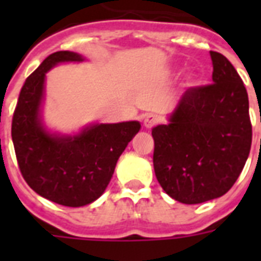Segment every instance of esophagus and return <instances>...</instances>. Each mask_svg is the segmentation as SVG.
<instances>
[{
    "label": "esophagus",
    "instance_id": "1",
    "mask_svg": "<svg viewBox=\"0 0 261 261\" xmlns=\"http://www.w3.org/2000/svg\"><path fill=\"white\" fill-rule=\"evenodd\" d=\"M157 122H159V118L153 114L146 115V116L143 118V126L146 127V128H151V127L157 124Z\"/></svg>",
    "mask_w": 261,
    "mask_h": 261
}]
</instances>
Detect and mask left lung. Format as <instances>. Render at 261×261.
<instances>
[{
	"label": "left lung",
	"mask_w": 261,
	"mask_h": 261,
	"mask_svg": "<svg viewBox=\"0 0 261 261\" xmlns=\"http://www.w3.org/2000/svg\"><path fill=\"white\" fill-rule=\"evenodd\" d=\"M213 84L181 94L168 124L151 130L155 177L171 198L198 204L222 196L239 178L252 143L249 100L243 80L210 51Z\"/></svg>",
	"instance_id": "8db88e82"
}]
</instances>
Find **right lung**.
Returning <instances> with one entry per match:
<instances>
[{
    "instance_id": "add662e5",
    "label": "right lung",
    "mask_w": 261,
    "mask_h": 261,
    "mask_svg": "<svg viewBox=\"0 0 261 261\" xmlns=\"http://www.w3.org/2000/svg\"><path fill=\"white\" fill-rule=\"evenodd\" d=\"M84 61L73 51L48 55L25 80L12 120L22 177L36 194L67 207L87 206L104 194L119 157L141 130L137 120L93 123L71 135L47 128L42 115L47 71L59 63Z\"/></svg>"
}]
</instances>
